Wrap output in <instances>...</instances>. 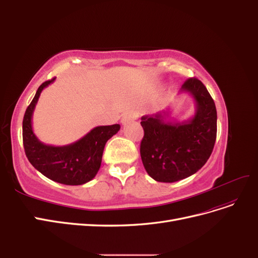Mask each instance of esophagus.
Masks as SVG:
<instances>
[{"instance_id":"esophagus-1","label":"esophagus","mask_w":258,"mask_h":258,"mask_svg":"<svg viewBox=\"0 0 258 258\" xmlns=\"http://www.w3.org/2000/svg\"><path fill=\"white\" fill-rule=\"evenodd\" d=\"M138 118V114L135 112H128V113H124L121 117V122L123 124H126L128 122H130L131 120H136Z\"/></svg>"}]
</instances>
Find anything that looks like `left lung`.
Here are the masks:
<instances>
[{
  "mask_svg": "<svg viewBox=\"0 0 258 258\" xmlns=\"http://www.w3.org/2000/svg\"><path fill=\"white\" fill-rule=\"evenodd\" d=\"M179 92H187L196 103L194 117L167 121L169 110L142 116L144 137L140 146L143 166L157 182L173 183L188 177L205 166L216 140V107L206 86L188 79Z\"/></svg>",
  "mask_w": 258,
  "mask_h": 258,
  "instance_id": "1",
  "label": "left lung"
}]
</instances>
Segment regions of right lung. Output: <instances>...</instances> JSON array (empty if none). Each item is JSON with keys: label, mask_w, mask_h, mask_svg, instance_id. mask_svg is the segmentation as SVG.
Instances as JSON below:
<instances>
[{"label": "right lung", "mask_w": 258, "mask_h": 258, "mask_svg": "<svg viewBox=\"0 0 258 258\" xmlns=\"http://www.w3.org/2000/svg\"><path fill=\"white\" fill-rule=\"evenodd\" d=\"M56 77L38 87L22 121L23 147L29 161L37 171L60 184L82 185L96 176L102 161L105 143L119 131L118 123L99 126L72 144L52 146L41 142L32 129V115L44 88Z\"/></svg>", "instance_id": "obj_1"}]
</instances>
